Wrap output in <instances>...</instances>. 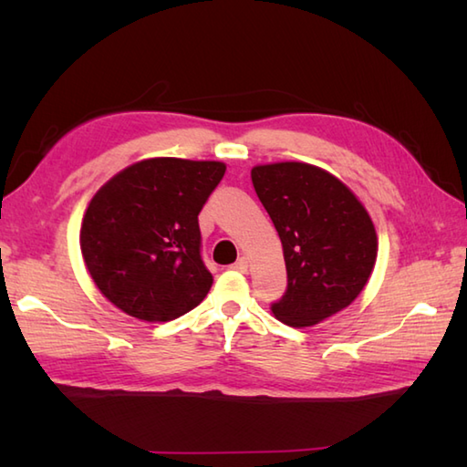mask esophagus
<instances>
[{
	"instance_id": "34e87169",
	"label": "esophagus",
	"mask_w": 467,
	"mask_h": 467,
	"mask_svg": "<svg viewBox=\"0 0 467 467\" xmlns=\"http://www.w3.org/2000/svg\"><path fill=\"white\" fill-rule=\"evenodd\" d=\"M233 269L244 273L246 269H249V259H246V256H241V259L233 265Z\"/></svg>"
}]
</instances>
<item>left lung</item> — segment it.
Listing matches in <instances>:
<instances>
[{
    "label": "left lung",
    "instance_id": "obj_1",
    "mask_svg": "<svg viewBox=\"0 0 467 467\" xmlns=\"http://www.w3.org/2000/svg\"><path fill=\"white\" fill-rule=\"evenodd\" d=\"M251 178L283 243L286 291L271 305L276 319L301 329L349 306L377 261V233L359 198L305 162L254 166Z\"/></svg>",
    "mask_w": 467,
    "mask_h": 467
}]
</instances>
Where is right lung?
Masks as SVG:
<instances>
[{
    "label": "right lung",
    "mask_w": 467,
    "mask_h": 467,
    "mask_svg": "<svg viewBox=\"0 0 467 467\" xmlns=\"http://www.w3.org/2000/svg\"><path fill=\"white\" fill-rule=\"evenodd\" d=\"M224 171L214 161L148 158L94 194L80 249L108 301L136 319L161 323L204 299L213 275L201 259L198 213Z\"/></svg>",
    "instance_id": "obj_1"
}]
</instances>
